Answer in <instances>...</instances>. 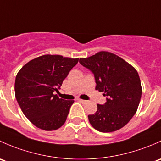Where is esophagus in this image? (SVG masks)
<instances>
[{"label":"esophagus","instance_id":"esophagus-1","mask_svg":"<svg viewBox=\"0 0 161 161\" xmlns=\"http://www.w3.org/2000/svg\"><path fill=\"white\" fill-rule=\"evenodd\" d=\"M78 102H80V103H82V104H86V103H87V101L82 100V99H78Z\"/></svg>","mask_w":161,"mask_h":161}]
</instances>
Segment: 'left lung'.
<instances>
[{"mask_svg": "<svg viewBox=\"0 0 161 161\" xmlns=\"http://www.w3.org/2000/svg\"><path fill=\"white\" fill-rule=\"evenodd\" d=\"M79 63L93 73L96 90L107 96L104 105H97V112L88 115L91 125L102 132L120 130L136 112L142 95L140 77L132 66L123 59L105 51Z\"/></svg>", "mask_w": 161, "mask_h": 161, "instance_id": "1", "label": "left lung"}]
</instances>
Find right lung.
Returning a JSON list of instances; mask_svg holds the SVG:
<instances>
[{
  "mask_svg": "<svg viewBox=\"0 0 161 161\" xmlns=\"http://www.w3.org/2000/svg\"><path fill=\"white\" fill-rule=\"evenodd\" d=\"M79 59L43 55L31 59L18 73L14 92L21 111L41 130H56L67 120L73 100L59 98L63 81Z\"/></svg>",
  "mask_w": 161,
  "mask_h": 161,
  "instance_id": "obj_1",
  "label": "right lung"
}]
</instances>
